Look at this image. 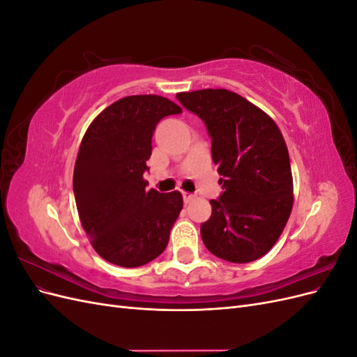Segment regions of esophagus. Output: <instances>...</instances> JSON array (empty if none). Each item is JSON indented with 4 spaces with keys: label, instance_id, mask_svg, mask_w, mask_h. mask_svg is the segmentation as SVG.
I'll use <instances>...</instances> for the list:
<instances>
[{
    "label": "esophagus",
    "instance_id": "obj_1",
    "mask_svg": "<svg viewBox=\"0 0 357 357\" xmlns=\"http://www.w3.org/2000/svg\"><path fill=\"white\" fill-rule=\"evenodd\" d=\"M181 195H183V201H185L186 204H189L190 201L195 199V195H193V193H189V192H181Z\"/></svg>",
    "mask_w": 357,
    "mask_h": 357
}]
</instances>
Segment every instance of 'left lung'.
<instances>
[{
  "instance_id": "left-lung-1",
  "label": "left lung",
  "mask_w": 357,
  "mask_h": 357,
  "mask_svg": "<svg viewBox=\"0 0 357 357\" xmlns=\"http://www.w3.org/2000/svg\"><path fill=\"white\" fill-rule=\"evenodd\" d=\"M211 137L225 192L210 201L201 225L205 247L223 261L247 264L271 250L294 207V178L284 138L264 110L226 89L177 93Z\"/></svg>"
}]
</instances>
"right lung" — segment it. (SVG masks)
Masks as SVG:
<instances>
[{"mask_svg":"<svg viewBox=\"0 0 357 357\" xmlns=\"http://www.w3.org/2000/svg\"><path fill=\"white\" fill-rule=\"evenodd\" d=\"M181 107L159 95L113 102L86 129L73 189L92 247L107 262L135 268L156 259L183 208L181 193L147 190L144 171L160 119Z\"/></svg>","mask_w":357,"mask_h":357,"instance_id":"right-lung-1","label":"right lung"}]
</instances>
